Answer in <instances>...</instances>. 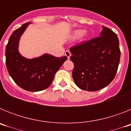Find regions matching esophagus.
<instances>
[{"instance_id": "obj_1", "label": "esophagus", "mask_w": 131, "mask_h": 131, "mask_svg": "<svg viewBox=\"0 0 131 131\" xmlns=\"http://www.w3.org/2000/svg\"><path fill=\"white\" fill-rule=\"evenodd\" d=\"M65 55L66 56L67 58H68V59H69V58H70V56H71V52L69 51V50H67V51L65 52Z\"/></svg>"}]
</instances>
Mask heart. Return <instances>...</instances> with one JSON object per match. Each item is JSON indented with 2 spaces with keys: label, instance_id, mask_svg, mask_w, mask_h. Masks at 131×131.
Returning <instances> with one entry per match:
<instances>
[{
  "label": "heart",
  "instance_id": "b5f03b06",
  "mask_svg": "<svg viewBox=\"0 0 131 131\" xmlns=\"http://www.w3.org/2000/svg\"><path fill=\"white\" fill-rule=\"evenodd\" d=\"M84 31L83 29H77L75 30V31L73 32L72 33V37L73 39H76V38H78L79 37H85L86 35V33H84Z\"/></svg>",
  "mask_w": 131,
  "mask_h": 131
}]
</instances>
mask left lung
<instances>
[{"instance_id":"1","label":"left lung","mask_w":131,"mask_h":131,"mask_svg":"<svg viewBox=\"0 0 131 131\" xmlns=\"http://www.w3.org/2000/svg\"><path fill=\"white\" fill-rule=\"evenodd\" d=\"M102 28L100 37L70 48L74 82L89 92L107 86L115 77L119 63L117 36L110 29Z\"/></svg>"}]
</instances>
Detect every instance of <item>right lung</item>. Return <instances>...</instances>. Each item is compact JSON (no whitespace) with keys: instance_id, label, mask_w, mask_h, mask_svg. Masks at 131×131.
Here are the masks:
<instances>
[{"instance_id":"1","label":"right lung","mask_w":131,"mask_h":131,"mask_svg":"<svg viewBox=\"0 0 131 131\" xmlns=\"http://www.w3.org/2000/svg\"><path fill=\"white\" fill-rule=\"evenodd\" d=\"M29 24L22 25L10 36L6 47V65L10 77L18 86L25 91L37 92L51 84L56 71L68 58L45 54L28 59L21 55L18 50L19 39Z\"/></svg>"}]
</instances>
